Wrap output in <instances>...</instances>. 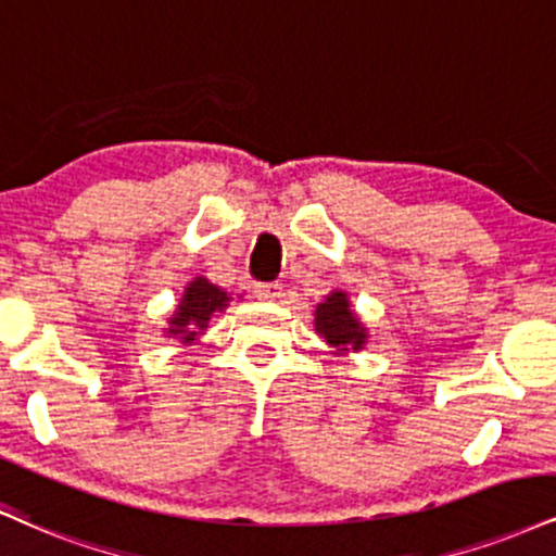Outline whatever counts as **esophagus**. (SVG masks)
<instances>
[{"mask_svg":"<svg viewBox=\"0 0 556 556\" xmlns=\"http://www.w3.org/2000/svg\"><path fill=\"white\" fill-rule=\"evenodd\" d=\"M253 295H256L258 300H277L279 295H282V285H277V282H258L256 287H253Z\"/></svg>","mask_w":556,"mask_h":556,"instance_id":"obj_1","label":"esophagus"}]
</instances>
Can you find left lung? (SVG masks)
Listing matches in <instances>:
<instances>
[{
  "label": "left lung",
  "instance_id": "8db88e82",
  "mask_svg": "<svg viewBox=\"0 0 556 556\" xmlns=\"http://www.w3.org/2000/svg\"><path fill=\"white\" fill-rule=\"evenodd\" d=\"M316 331L333 346L352 344L354 350H359L365 344V329L350 311V300L344 292H331L326 303L318 305Z\"/></svg>",
  "mask_w": 556,
  "mask_h": 556
}]
</instances>
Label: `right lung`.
Returning <instances> with one entry per match:
<instances>
[{
  "mask_svg": "<svg viewBox=\"0 0 556 556\" xmlns=\"http://www.w3.org/2000/svg\"><path fill=\"white\" fill-rule=\"evenodd\" d=\"M227 303H230V298H227L219 287H214L206 282L204 277H199L197 282L186 287V295L180 300L176 316L170 320V333H180L184 342H193V337H197L193 329L202 331L212 313L223 311Z\"/></svg>",
  "mask_w": 556,
  "mask_h": 556,
  "instance_id": "add662e5",
  "label": "right lung"
}]
</instances>
